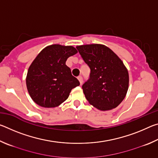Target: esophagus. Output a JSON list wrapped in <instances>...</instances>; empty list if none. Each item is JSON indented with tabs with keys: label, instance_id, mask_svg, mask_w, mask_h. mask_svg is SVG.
Returning <instances> with one entry per match:
<instances>
[{
	"label": "esophagus",
	"instance_id": "obj_1",
	"mask_svg": "<svg viewBox=\"0 0 158 158\" xmlns=\"http://www.w3.org/2000/svg\"><path fill=\"white\" fill-rule=\"evenodd\" d=\"M77 79H78V80L79 81L80 84L81 85L83 84V78H82V77L81 76H79L78 77H77Z\"/></svg>",
	"mask_w": 158,
	"mask_h": 158
}]
</instances>
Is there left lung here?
Masks as SVG:
<instances>
[{"instance_id": "1", "label": "left lung", "mask_w": 158, "mask_h": 158, "mask_svg": "<svg viewBox=\"0 0 158 158\" xmlns=\"http://www.w3.org/2000/svg\"><path fill=\"white\" fill-rule=\"evenodd\" d=\"M76 47L90 69V78L82 85L86 100L100 111L117 107L126 96L129 86V74L121 58L104 44Z\"/></svg>"}]
</instances>
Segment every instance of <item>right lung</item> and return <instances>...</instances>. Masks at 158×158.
I'll return each instance as SVG.
<instances>
[{
  "instance_id": "right-lung-1",
  "label": "right lung",
  "mask_w": 158,
  "mask_h": 158,
  "mask_svg": "<svg viewBox=\"0 0 158 158\" xmlns=\"http://www.w3.org/2000/svg\"><path fill=\"white\" fill-rule=\"evenodd\" d=\"M77 53L73 46L55 44L38 53L26 79L29 95L37 105L45 108L59 106L68 98L72 89L80 84L65 65L67 59Z\"/></svg>"
}]
</instances>
